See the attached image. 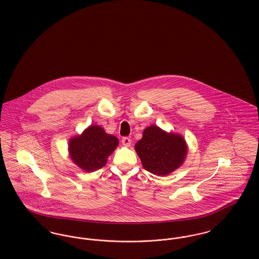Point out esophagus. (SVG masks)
<instances>
[{
	"label": "esophagus",
	"instance_id": "esophagus-1",
	"mask_svg": "<svg viewBox=\"0 0 259 259\" xmlns=\"http://www.w3.org/2000/svg\"><path fill=\"white\" fill-rule=\"evenodd\" d=\"M121 142H122V144L125 147H130L131 146V140H130V138H128V137H123L122 140H121Z\"/></svg>",
	"mask_w": 259,
	"mask_h": 259
}]
</instances>
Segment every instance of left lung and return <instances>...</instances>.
I'll list each match as a JSON object with an SVG mask.
<instances>
[{"mask_svg": "<svg viewBox=\"0 0 259 259\" xmlns=\"http://www.w3.org/2000/svg\"><path fill=\"white\" fill-rule=\"evenodd\" d=\"M135 150L143 167L156 176L163 177L175 171L183 163L187 145L182 136L167 133L156 125L146 128Z\"/></svg>", "mask_w": 259, "mask_h": 259, "instance_id": "8db88e82", "label": "left lung"}]
</instances>
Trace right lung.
Segmentation results:
<instances>
[{
	"label": "right lung",
	"instance_id": "obj_1",
	"mask_svg": "<svg viewBox=\"0 0 259 259\" xmlns=\"http://www.w3.org/2000/svg\"><path fill=\"white\" fill-rule=\"evenodd\" d=\"M118 139L105 133L103 128L91 125L80 135L69 141L72 160L85 171H95L106 164L108 156L117 148Z\"/></svg>",
	"mask_w": 259,
	"mask_h": 259
}]
</instances>
